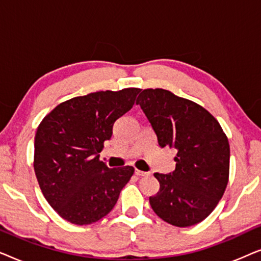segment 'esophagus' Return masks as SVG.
Instances as JSON below:
<instances>
[{
    "label": "esophagus",
    "mask_w": 261,
    "mask_h": 261,
    "mask_svg": "<svg viewBox=\"0 0 261 261\" xmlns=\"http://www.w3.org/2000/svg\"><path fill=\"white\" fill-rule=\"evenodd\" d=\"M135 174L139 177H147L149 176L148 172H144V171H140V170H135Z\"/></svg>",
    "instance_id": "esophagus-1"
}]
</instances>
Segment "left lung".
I'll return each mask as SVG.
<instances>
[{"instance_id": "left-lung-1", "label": "left lung", "mask_w": 261, "mask_h": 261, "mask_svg": "<svg viewBox=\"0 0 261 261\" xmlns=\"http://www.w3.org/2000/svg\"><path fill=\"white\" fill-rule=\"evenodd\" d=\"M140 105L160 147L177 151L172 173H154L159 191L149 197L153 212L176 227L206 219L229 179V142L219 121L202 106L164 89H145Z\"/></svg>"}]
</instances>
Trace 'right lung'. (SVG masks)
Listing matches in <instances>:
<instances>
[{"label":"right lung","mask_w":261,"mask_h":261,"mask_svg":"<svg viewBox=\"0 0 261 261\" xmlns=\"http://www.w3.org/2000/svg\"><path fill=\"white\" fill-rule=\"evenodd\" d=\"M140 90L97 91L67 99L39 124L35 176L46 201L67 222L83 226L108 215L133 176V166L109 169L98 153Z\"/></svg>","instance_id":"1"}]
</instances>
